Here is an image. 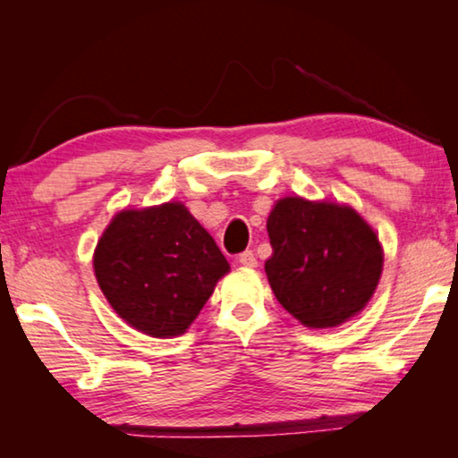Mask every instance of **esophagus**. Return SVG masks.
<instances>
[{
    "label": "esophagus",
    "instance_id": "obj_1",
    "mask_svg": "<svg viewBox=\"0 0 458 458\" xmlns=\"http://www.w3.org/2000/svg\"><path fill=\"white\" fill-rule=\"evenodd\" d=\"M238 262L242 267H257V257H254L252 250H244L242 254H238Z\"/></svg>",
    "mask_w": 458,
    "mask_h": 458
}]
</instances>
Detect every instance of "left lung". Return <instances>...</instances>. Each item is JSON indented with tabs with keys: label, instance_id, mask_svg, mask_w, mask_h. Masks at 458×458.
I'll return each instance as SVG.
<instances>
[{
	"label": "left lung",
	"instance_id": "left-lung-1",
	"mask_svg": "<svg viewBox=\"0 0 458 458\" xmlns=\"http://www.w3.org/2000/svg\"><path fill=\"white\" fill-rule=\"evenodd\" d=\"M273 254L268 283L286 311L307 327H335L360 313L382 275L376 232L352 208L284 198L267 222Z\"/></svg>",
	"mask_w": 458,
	"mask_h": 458
}]
</instances>
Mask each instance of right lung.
Returning <instances> with one entry per match:
<instances>
[{
  "instance_id": "1",
  "label": "right lung",
  "mask_w": 458,
  "mask_h": 458,
  "mask_svg": "<svg viewBox=\"0 0 458 458\" xmlns=\"http://www.w3.org/2000/svg\"><path fill=\"white\" fill-rule=\"evenodd\" d=\"M228 268L214 238L177 201L117 214L95 252L108 303L151 337L182 335Z\"/></svg>"
}]
</instances>
